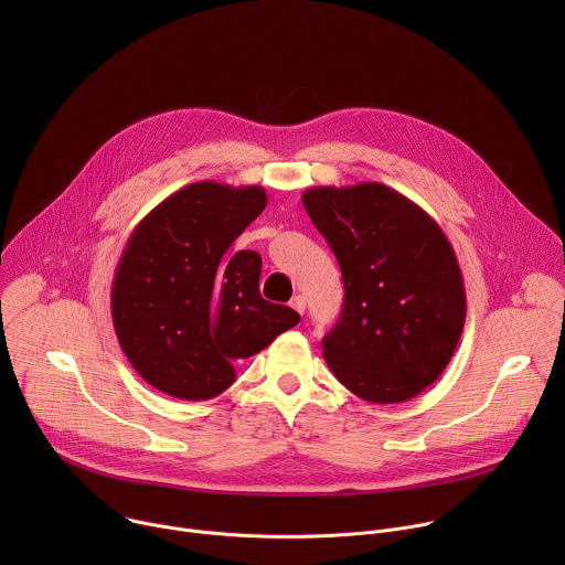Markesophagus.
I'll return each mask as SVG.
<instances>
[{
    "label": "esophagus",
    "instance_id": "esophagus-1",
    "mask_svg": "<svg viewBox=\"0 0 565 565\" xmlns=\"http://www.w3.org/2000/svg\"><path fill=\"white\" fill-rule=\"evenodd\" d=\"M290 306H292L297 312L303 315V310H306V297H303V295H295V297L290 299Z\"/></svg>",
    "mask_w": 565,
    "mask_h": 565
}]
</instances>
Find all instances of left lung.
<instances>
[{
  "mask_svg": "<svg viewBox=\"0 0 565 565\" xmlns=\"http://www.w3.org/2000/svg\"><path fill=\"white\" fill-rule=\"evenodd\" d=\"M344 279V306L321 340L333 375L373 405L423 393L465 327V284L440 225L382 183L301 194Z\"/></svg>",
  "mask_w": 565,
  "mask_h": 565,
  "instance_id": "8db88e82",
  "label": "left lung"
}]
</instances>
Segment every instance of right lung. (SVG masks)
<instances>
[{
    "mask_svg": "<svg viewBox=\"0 0 565 565\" xmlns=\"http://www.w3.org/2000/svg\"><path fill=\"white\" fill-rule=\"evenodd\" d=\"M262 185L199 181L158 203L131 232L116 266L111 319L138 375L179 399H210L234 362L292 329L299 312L259 292L262 257L230 253L266 207Z\"/></svg>",
    "mask_w": 565,
    "mask_h": 565,
    "instance_id": "1",
    "label": "right lung"
}]
</instances>
